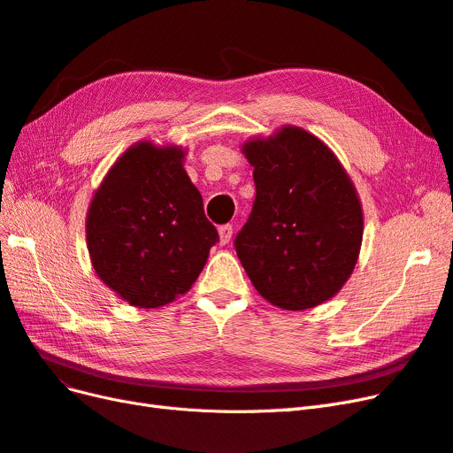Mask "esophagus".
<instances>
[{"label":"esophagus","instance_id":"1","mask_svg":"<svg viewBox=\"0 0 453 453\" xmlns=\"http://www.w3.org/2000/svg\"><path fill=\"white\" fill-rule=\"evenodd\" d=\"M232 238V225H221L219 226V243L226 245Z\"/></svg>","mask_w":453,"mask_h":453}]
</instances>
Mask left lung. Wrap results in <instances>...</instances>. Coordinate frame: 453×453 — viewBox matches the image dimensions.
<instances>
[{
  "mask_svg": "<svg viewBox=\"0 0 453 453\" xmlns=\"http://www.w3.org/2000/svg\"><path fill=\"white\" fill-rule=\"evenodd\" d=\"M257 196L234 248L255 289L283 310H308L348 281L363 242V210L321 140L285 127L243 145Z\"/></svg>",
  "mask_w": 453,
  "mask_h": 453,
  "instance_id": "obj_1",
  "label": "left lung"
}]
</instances>
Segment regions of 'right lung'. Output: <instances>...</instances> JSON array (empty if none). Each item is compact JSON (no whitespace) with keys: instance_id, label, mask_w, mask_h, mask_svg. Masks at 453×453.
<instances>
[{"instance_id":"right-lung-1","label":"right lung","mask_w":453,"mask_h":453,"mask_svg":"<svg viewBox=\"0 0 453 453\" xmlns=\"http://www.w3.org/2000/svg\"><path fill=\"white\" fill-rule=\"evenodd\" d=\"M180 147L135 143L109 170L87 217L98 278L138 308L185 295L219 242Z\"/></svg>"}]
</instances>
